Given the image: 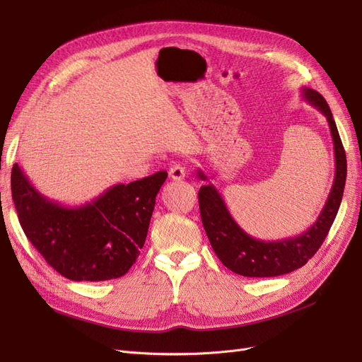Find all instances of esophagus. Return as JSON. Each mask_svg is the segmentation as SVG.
Masks as SVG:
<instances>
[{"instance_id":"1","label":"esophagus","mask_w":362,"mask_h":362,"mask_svg":"<svg viewBox=\"0 0 362 362\" xmlns=\"http://www.w3.org/2000/svg\"><path fill=\"white\" fill-rule=\"evenodd\" d=\"M168 174H170V177H171L173 180H182V179H185V176H186V168H185V165H182V164H174V165L170 168Z\"/></svg>"}]
</instances>
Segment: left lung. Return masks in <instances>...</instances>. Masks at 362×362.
Returning a JSON list of instances; mask_svg holds the SVG:
<instances>
[{"label":"left lung","instance_id":"left-lung-1","mask_svg":"<svg viewBox=\"0 0 362 362\" xmlns=\"http://www.w3.org/2000/svg\"><path fill=\"white\" fill-rule=\"evenodd\" d=\"M303 98L327 117L334 143V155H336V176H334L332 188L322 211L309 230L277 242L258 240L240 228L215 186L209 183L199 188V213L209 242L226 269L240 276L273 277L301 269L324 243L339 211L347 173L346 153L339 131L329 105L319 92L303 88ZM198 177L207 180L202 170H198Z\"/></svg>","mask_w":362,"mask_h":362}]
</instances>
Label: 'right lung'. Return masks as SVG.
Returning <instances> with one entry per match:
<instances>
[{
    "instance_id": "right-lung-1",
    "label": "right lung",
    "mask_w": 362,
    "mask_h": 362,
    "mask_svg": "<svg viewBox=\"0 0 362 362\" xmlns=\"http://www.w3.org/2000/svg\"><path fill=\"white\" fill-rule=\"evenodd\" d=\"M165 179L167 171H158L66 207L40 194L15 164L11 197L25 235L53 270L74 282H101L127 274L139 258Z\"/></svg>"
}]
</instances>
